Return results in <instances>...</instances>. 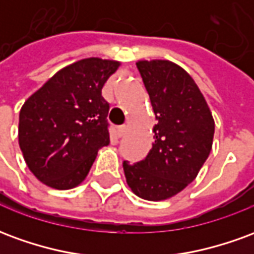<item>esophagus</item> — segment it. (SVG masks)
I'll return each mask as SVG.
<instances>
[{
	"label": "esophagus",
	"instance_id": "1",
	"mask_svg": "<svg viewBox=\"0 0 254 254\" xmlns=\"http://www.w3.org/2000/svg\"><path fill=\"white\" fill-rule=\"evenodd\" d=\"M125 133H127V127H120L117 129V136H118V137H122Z\"/></svg>",
	"mask_w": 254,
	"mask_h": 254
}]
</instances>
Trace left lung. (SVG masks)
Returning a JSON list of instances; mask_svg holds the SVG:
<instances>
[{
	"label": "left lung",
	"mask_w": 254,
	"mask_h": 254,
	"mask_svg": "<svg viewBox=\"0 0 254 254\" xmlns=\"http://www.w3.org/2000/svg\"><path fill=\"white\" fill-rule=\"evenodd\" d=\"M156 125L147 158L124 162L127 187L136 196L162 201L184 190L212 149V113L189 73L167 60L137 61Z\"/></svg>",
	"instance_id": "8db88e82"
}]
</instances>
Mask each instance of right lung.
<instances>
[{
    "label": "right lung",
    "instance_id": "right-lung-1",
    "mask_svg": "<svg viewBox=\"0 0 254 254\" xmlns=\"http://www.w3.org/2000/svg\"><path fill=\"white\" fill-rule=\"evenodd\" d=\"M121 63L84 58L58 70L20 110L19 145L30 171L46 187L80 185L110 143V106L102 88Z\"/></svg>",
    "mask_w": 254,
    "mask_h": 254
}]
</instances>
